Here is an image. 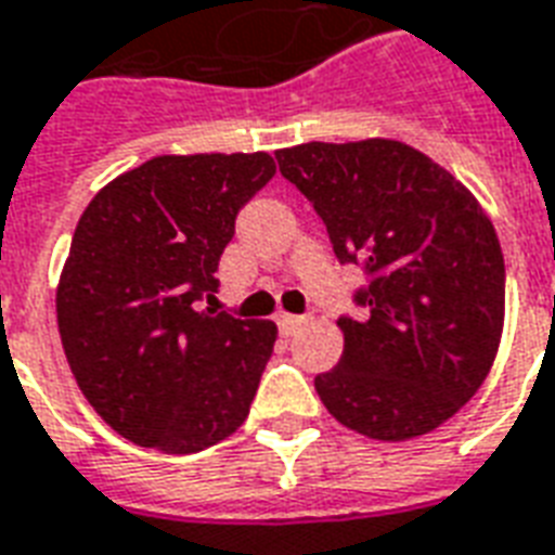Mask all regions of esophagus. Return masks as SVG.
Segmentation results:
<instances>
[{
    "mask_svg": "<svg viewBox=\"0 0 555 555\" xmlns=\"http://www.w3.org/2000/svg\"><path fill=\"white\" fill-rule=\"evenodd\" d=\"M304 324H310L307 315H289V312H281V315H278V327H281L286 336H293L295 331H301Z\"/></svg>",
    "mask_w": 555,
    "mask_h": 555,
    "instance_id": "obj_1",
    "label": "esophagus"
}]
</instances>
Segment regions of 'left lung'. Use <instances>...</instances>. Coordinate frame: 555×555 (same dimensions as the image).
I'll return each mask as SVG.
<instances>
[{"mask_svg": "<svg viewBox=\"0 0 555 555\" xmlns=\"http://www.w3.org/2000/svg\"><path fill=\"white\" fill-rule=\"evenodd\" d=\"M369 278L341 315L345 351L315 391L333 418L380 441L436 430L489 377L503 333L498 233L448 169L398 140L304 143L274 154Z\"/></svg>", "mask_w": 555, "mask_h": 555, "instance_id": "left-lung-1", "label": "left lung"}]
</instances>
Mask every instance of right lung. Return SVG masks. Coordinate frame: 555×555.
Wrapping results in <instances>:
<instances>
[{"mask_svg":"<svg viewBox=\"0 0 555 555\" xmlns=\"http://www.w3.org/2000/svg\"><path fill=\"white\" fill-rule=\"evenodd\" d=\"M272 175L266 152L164 154L99 190L78 219L57 331L78 389L134 444L195 453L248 418L278 327L195 301L216 293L236 214Z\"/></svg>","mask_w":555,"mask_h":555,"instance_id":"right-lung-1","label":"right lung"}]
</instances>
